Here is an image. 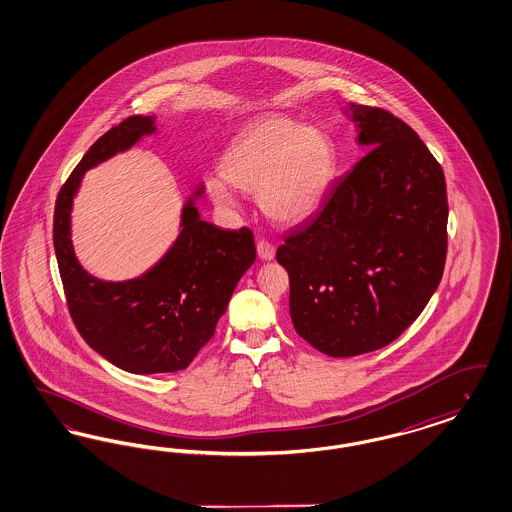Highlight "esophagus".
<instances>
[{
	"instance_id": "1",
	"label": "esophagus",
	"mask_w": 512,
	"mask_h": 512,
	"mask_svg": "<svg viewBox=\"0 0 512 512\" xmlns=\"http://www.w3.org/2000/svg\"><path fill=\"white\" fill-rule=\"evenodd\" d=\"M257 255H259V259H263V261H272L274 255H276V249H274V246H272L268 240H259V242H257Z\"/></svg>"
}]
</instances>
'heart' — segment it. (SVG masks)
Instances as JSON below:
<instances>
[{
	"label": "heart",
	"mask_w": 512,
	"mask_h": 512,
	"mask_svg": "<svg viewBox=\"0 0 512 512\" xmlns=\"http://www.w3.org/2000/svg\"><path fill=\"white\" fill-rule=\"evenodd\" d=\"M335 147L321 130L285 117L246 126L221 159V176L208 177L215 206L236 210L232 187L257 193L261 210L282 225H299L318 212L335 176Z\"/></svg>",
	"instance_id": "b5f03b06"
}]
</instances>
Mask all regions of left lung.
<instances>
[{
  "mask_svg": "<svg viewBox=\"0 0 512 512\" xmlns=\"http://www.w3.org/2000/svg\"><path fill=\"white\" fill-rule=\"evenodd\" d=\"M348 111L372 151L276 251L295 331L331 357L380 350L414 323L439 287L448 244L441 164L389 111Z\"/></svg>",
  "mask_w": 512,
  "mask_h": 512,
  "instance_id": "left-lung-1",
  "label": "left lung"
}]
</instances>
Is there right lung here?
Segmentation results:
<instances>
[{
    "instance_id": "obj_1",
    "label": "right lung",
    "mask_w": 512,
    "mask_h": 512,
    "mask_svg": "<svg viewBox=\"0 0 512 512\" xmlns=\"http://www.w3.org/2000/svg\"><path fill=\"white\" fill-rule=\"evenodd\" d=\"M155 132V115H134L107 130L75 166L54 208V253L71 319L94 352L134 374L187 369L257 253L251 230L219 229L200 217V183L183 204L176 242L147 272L106 282L81 266L71 244V208L85 172Z\"/></svg>"
}]
</instances>
